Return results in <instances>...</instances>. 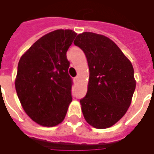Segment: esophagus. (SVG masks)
<instances>
[{
  "label": "esophagus",
  "mask_w": 154,
  "mask_h": 154,
  "mask_svg": "<svg viewBox=\"0 0 154 154\" xmlns=\"http://www.w3.org/2000/svg\"><path fill=\"white\" fill-rule=\"evenodd\" d=\"M74 80L75 83H78V82H79V77H78V76H77V77H75V78L74 79Z\"/></svg>",
  "instance_id": "obj_1"
}]
</instances>
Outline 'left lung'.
<instances>
[{"label": "left lung", "mask_w": 154, "mask_h": 154, "mask_svg": "<svg viewBox=\"0 0 154 154\" xmlns=\"http://www.w3.org/2000/svg\"><path fill=\"white\" fill-rule=\"evenodd\" d=\"M74 44L85 53L90 72L86 95L80 100L84 117L96 128L111 127L131 103L136 85L133 66L105 36L83 32Z\"/></svg>", "instance_id": "1"}]
</instances>
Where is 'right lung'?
Instances as JSON below:
<instances>
[{
  "label": "right lung",
  "mask_w": 154,
  "mask_h": 154,
  "mask_svg": "<svg viewBox=\"0 0 154 154\" xmlns=\"http://www.w3.org/2000/svg\"><path fill=\"white\" fill-rule=\"evenodd\" d=\"M76 33L56 30L35 42L18 64L15 89L21 105L42 126L61 123L72 101L73 80L67 51Z\"/></svg>",
  "instance_id": "1"
}]
</instances>
